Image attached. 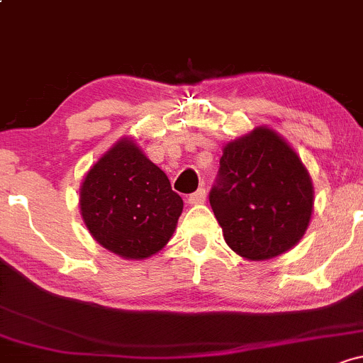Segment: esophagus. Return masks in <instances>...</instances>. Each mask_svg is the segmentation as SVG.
<instances>
[{
  "label": "esophagus",
  "instance_id": "34e87169",
  "mask_svg": "<svg viewBox=\"0 0 363 363\" xmlns=\"http://www.w3.org/2000/svg\"><path fill=\"white\" fill-rule=\"evenodd\" d=\"M206 202V189H199L197 192L190 194L189 196V204L197 206V204H204Z\"/></svg>",
  "mask_w": 363,
  "mask_h": 363
}]
</instances>
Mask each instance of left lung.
Listing matches in <instances>:
<instances>
[{"label": "left lung", "instance_id": "left-lung-1", "mask_svg": "<svg viewBox=\"0 0 363 363\" xmlns=\"http://www.w3.org/2000/svg\"><path fill=\"white\" fill-rule=\"evenodd\" d=\"M209 204L232 251L272 259L305 235L313 183L289 143L261 126L225 145Z\"/></svg>", "mask_w": 363, "mask_h": 363}]
</instances>
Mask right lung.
<instances>
[{"mask_svg":"<svg viewBox=\"0 0 363 363\" xmlns=\"http://www.w3.org/2000/svg\"><path fill=\"white\" fill-rule=\"evenodd\" d=\"M79 208L102 247L121 258L145 259L169 242L183 201L164 171L133 140L121 138L84 177Z\"/></svg>","mask_w":363,"mask_h":363,"instance_id":"right-lung-1","label":"right lung"}]
</instances>
